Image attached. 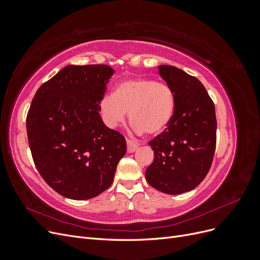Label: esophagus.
Returning <instances> with one entry per match:
<instances>
[{"label": "esophagus", "instance_id": "esophagus-1", "mask_svg": "<svg viewBox=\"0 0 260 260\" xmlns=\"http://www.w3.org/2000/svg\"><path fill=\"white\" fill-rule=\"evenodd\" d=\"M138 148H139V145L136 142H133V141H131V140H127V151H128V153L136 152Z\"/></svg>", "mask_w": 260, "mask_h": 260}]
</instances>
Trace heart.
Masks as SVG:
<instances>
[{
  "label": "heart",
  "mask_w": 260,
  "mask_h": 260,
  "mask_svg": "<svg viewBox=\"0 0 260 260\" xmlns=\"http://www.w3.org/2000/svg\"><path fill=\"white\" fill-rule=\"evenodd\" d=\"M176 111L175 92L164 82L132 78L118 83L100 102L102 119L109 128L121 124L129 112L139 133L156 136L166 130Z\"/></svg>",
  "instance_id": "heart-1"
}]
</instances>
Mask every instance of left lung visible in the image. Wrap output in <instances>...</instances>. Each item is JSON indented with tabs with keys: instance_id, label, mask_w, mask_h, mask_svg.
Instances as JSON below:
<instances>
[{
	"instance_id": "obj_1",
	"label": "left lung",
	"mask_w": 260,
	"mask_h": 260,
	"mask_svg": "<svg viewBox=\"0 0 260 260\" xmlns=\"http://www.w3.org/2000/svg\"><path fill=\"white\" fill-rule=\"evenodd\" d=\"M158 69L175 92L176 111L166 130L148 142L154 160L145 178L156 190L177 195L193 190L208 174L216 149V112L198 78L174 66Z\"/></svg>"
}]
</instances>
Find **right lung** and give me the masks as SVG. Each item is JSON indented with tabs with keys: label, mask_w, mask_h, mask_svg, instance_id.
<instances>
[{
	"label": "right lung",
	"mask_w": 260,
	"mask_h": 260,
	"mask_svg": "<svg viewBox=\"0 0 260 260\" xmlns=\"http://www.w3.org/2000/svg\"><path fill=\"white\" fill-rule=\"evenodd\" d=\"M114 74L107 65H69L38 89L27 114L31 155L39 174L64 198L93 199L111 186L127 151L109 129L100 102Z\"/></svg>",
	"instance_id": "obj_1"
}]
</instances>
